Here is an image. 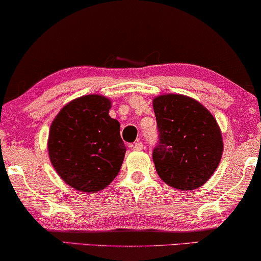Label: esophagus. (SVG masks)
<instances>
[{
	"label": "esophagus",
	"mask_w": 261,
	"mask_h": 261,
	"mask_svg": "<svg viewBox=\"0 0 261 261\" xmlns=\"http://www.w3.org/2000/svg\"><path fill=\"white\" fill-rule=\"evenodd\" d=\"M143 147H144L143 143H142V142H137V143H135L134 145H132V150H135V151H141V150H143Z\"/></svg>",
	"instance_id": "34e87169"
}]
</instances>
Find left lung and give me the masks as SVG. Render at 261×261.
<instances>
[{
	"mask_svg": "<svg viewBox=\"0 0 261 261\" xmlns=\"http://www.w3.org/2000/svg\"><path fill=\"white\" fill-rule=\"evenodd\" d=\"M159 143L152 158L161 179L173 189L191 191L203 186L219 165L224 143L216 118L189 96L154 97Z\"/></svg>",
	"mask_w": 261,
	"mask_h": 261,
	"instance_id": "left-lung-1",
	"label": "left lung"
}]
</instances>
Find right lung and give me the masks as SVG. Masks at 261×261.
<instances>
[{
	"mask_svg": "<svg viewBox=\"0 0 261 261\" xmlns=\"http://www.w3.org/2000/svg\"><path fill=\"white\" fill-rule=\"evenodd\" d=\"M111 100L85 95L61 109L49 130L50 162L65 184L81 192L106 189L117 176L126 147L120 124L109 116Z\"/></svg>",
	"mask_w": 261,
	"mask_h": 261,
	"instance_id": "right-lung-1",
	"label": "right lung"
}]
</instances>
